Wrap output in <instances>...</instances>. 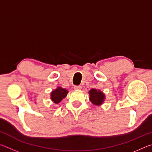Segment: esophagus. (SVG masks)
<instances>
[{
    "mask_svg": "<svg viewBox=\"0 0 152 152\" xmlns=\"http://www.w3.org/2000/svg\"><path fill=\"white\" fill-rule=\"evenodd\" d=\"M74 89L75 90H80V89H81V86H74Z\"/></svg>",
    "mask_w": 152,
    "mask_h": 152,
    "instance_id": "esophagus-1",
    "label": "esophagus"
}]
</instances>
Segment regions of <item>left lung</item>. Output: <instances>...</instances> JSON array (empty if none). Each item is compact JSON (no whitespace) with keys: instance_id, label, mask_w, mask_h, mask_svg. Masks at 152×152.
<instances>
[{"instance_id":"obj_1","label":"left lung","mask_w":152,"mask_h":152,"mask_svg":"<svg viewBox=\"0 0 152 152\" xmlns=\"http://www.w3.org/2000/svg\"><path fill=\"white\" fill-rule=\"evenodd\" d=\"M89 100L93 104L99 106L102 105L105 99V95L103 91L99 89H91L89 91Z\"/></svg>"}]
</instances>
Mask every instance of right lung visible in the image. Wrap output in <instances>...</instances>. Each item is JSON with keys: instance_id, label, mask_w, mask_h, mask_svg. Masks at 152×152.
I'll use <instances>...</instances> for the list:
<instances>
[{"instance_id": "1", "label": "right lung", "mask_w": 152, "mask_h": 152, "mask_svg": "<svg viewBox=\"0 0 152 152\" xmlns=\"http://www.w3.org/2000/svg\"><path fill=\"white\" fill-rule=\"evenodd\" d=\"M69 91L61 87H57L50 93V99L55 104H58L67 95Z\"/></svg>"}]
</instances>
